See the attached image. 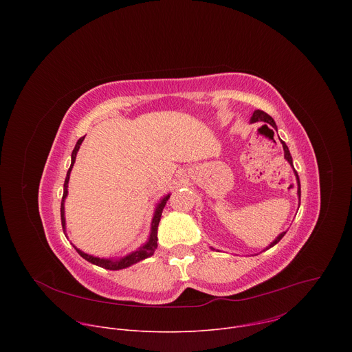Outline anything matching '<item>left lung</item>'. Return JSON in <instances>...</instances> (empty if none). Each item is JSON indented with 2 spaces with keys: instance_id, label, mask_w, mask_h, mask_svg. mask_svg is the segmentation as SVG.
I'll return each instance as SVG.
<instances>
[{
  "instance_id": "obj_1",
  "label": "left lung",
  "mask_w": 352,
  "mask_h": 352,
  "mask_svg": "<svg viewBox=\"0 0 352 352\" xmlns=\"http://www.w3.org/2000/svg\"><path fill=\"white\" fill-rule=\"evenodd\" d=\"M258 121H262V122H267V124H270L274 129H277V126H276V122H274V120L269 116V114H266L265 111H262V110H255L254 111V116L250 117V122H258ZM281 144H283V148H284V157H285V160L291 164V167L294 168V166H292V157H291V155H289V150H288V147H287V144L281 140ZM294 173H295V177H296V184H298V197H299V202H300V182H299V177H298V173L294 170ZM285 235V232H281L266 249H269V248H272V246H274L283 236Z\"/></svg>"
}]
</instances>
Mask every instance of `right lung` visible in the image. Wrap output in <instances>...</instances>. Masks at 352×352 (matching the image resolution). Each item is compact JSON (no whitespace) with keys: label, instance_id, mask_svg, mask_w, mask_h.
<instances>
[{"label":"right lung","instance_id":"add662e5","mask_svg":"<svg viewBox=\"0 0 352 352\" xmlns=\"http://www.w3.org/2000/svg\"><path fill=\"white\" fill-rule=\"evenodd\" d=\"M85 136H82L76 144H75V148L72 150V156H71V167L67 173V177H65V182H64V195H63V200H61V223H63V230H64V234H65V210H64V204H65V197L68 195V182H69V174H71V170L74 167V163H75V159H76V153L78 150L83 142ZM170 199V193L166 195L163 199H160V202L157 204V208L155 210V216H153V220H152V228H150V236L147 239V242L144 245H142L140 248H138L136 250H133V252H131L129 255L121 258V259H117V261H113V259H104V258H96V256H91V255H87L85 252H82L80 249L75 248L76 252L83 258L86 259L87 262L96 265V266H100V267H104L107 270H121V269H125V267H129L146 258H150L153 254L155 250L157 248V227H159V223H160V219H162V213H163V209L167 204V200Z\"/></svg>","mask_w":352,"mask_h":352}]
</instances>
